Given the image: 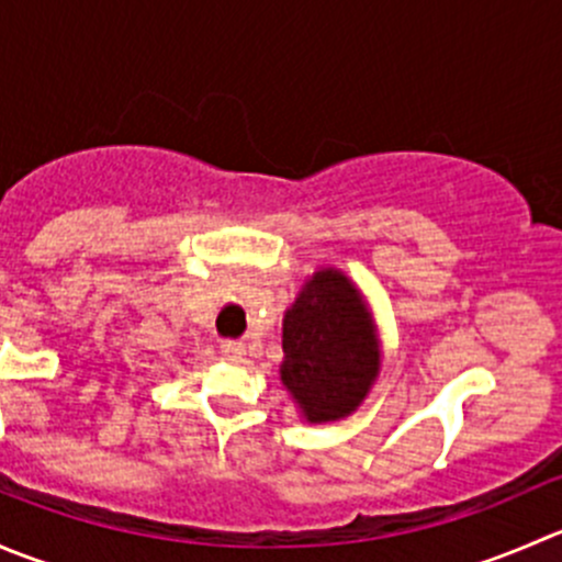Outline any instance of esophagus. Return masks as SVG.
<instances>
[{"mask_svg":"<svg viewBox=\"0 0 562 562\" xmlns=\"http://www.w3.org/2000/svg\"><path fill=\"white\" fill-rule=\"evenodd\" d=\"M223 356L228 361H234V364H241L247 356V348L245 342H236V339H228V342H223Z\"/></svg>","mask_w":562,"mask_h":562,"instance_id":"34e87169","label":"esophagus"}]
</instances>
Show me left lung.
I'll return each instance as SVG.
<instances>
[{
	"mask_svg": "<svg viewBox=\"0 0 562 562\" xmlns=\"http://www.w3.org/2000/svg\"><path fill=\"white\" fill-rule=\"evenodd\" d=\"M282 386L310 424L350 416L381 372V342L359 288L317 269L282 317Z\"/></svg>",
	"mask_w": 562,
	"mask_h": 562,
	"instance_id": "obj_1",
	"label": "left lung"
}]
</instances>
